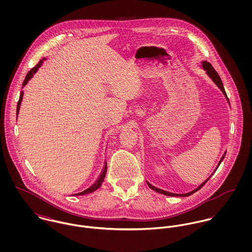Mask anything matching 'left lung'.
<instances>
[{"mask_svg":"<svg viewBox=\"0 0 252 252\" xmlns=\"http://www.w3.org/2000/svg\"><path fill=\"white\" fill-rule=\"evenodd\" d=\"M201 67L206 71L207 74L210 76V78H211V79L216 83V86H217V87L222 91V93H223V94H224V96L227 98V100H229V99H228V97H227V95H226L225 89H224V87H223V83H222V81H221V78H220V76L218 75V73L216 72V70L213 68V66H212L209 62H207V61H203V62H202ZM225 154H226V151L224 152L223 156L221 157L220 161L218 162V165L216 166V170H215V171H214V173L211 175V177L216 173V171L217 170V168L219 167L220 163L223 161V159H224V157H225ZM211 177H210L209 179H207V180H205L202 184H200V185H199L197 188H195L194 190H192V191H190V192H188V193H182V194H178V193L169 192V191L163 190V189H161V188H158V187H156V186L152 185V184H151L149 181H147V180H146V182H147V185H148L152 190H154V191H156V192H158V193H160V194H163V195H166V196H173V197H187V196H190V195H192L193 193L197 192L198 190H200V189H201V188L206 184V182L211 179Z\"/></svg>","mask_w":252,"mask_h":252,"instance_id":"left-lung-1","label":"left lung"}]
</instances>
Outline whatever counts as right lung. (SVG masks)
<instances>
[{
	"label": "right lung",
	"instance_id": "obj_1",
	"mask_svg": "<svg viewBox=\"0 0 252 252\" xmlns=\"http://www.w3.org/2000/svg\"><path fill=\"white\" fill-rule=\"evenodd\" d=\"M44 60H45V58H42V59L38 62V64H36V66H35V67L30 71V72L27 73V75H26V77H25V79H24V81H23L22 88H23V87L28 83V81H29V80L34 76V74L37 72L38 68L42 65V63H43V61H44ZM23 95H24V91H23V90H21V92H20V96H19V101H18V103H17V108H16V114H17V115H18V113H19V109H20L21 102H22V99H23ZM106 174H107V161H105V164H104V167H103L102 173L100 174V176H99V178L97 179V180L94 182V184H92L89 188H87L86 190H84V191H82V192H79V193H76V194H72V196L85 195V194H89V193H92V192L96 191L99 187H101V185H102L103 181L105 180Z\"/></svg>",
	"mask_w": 252,
	"mask_h": 252
}]
</instances>
